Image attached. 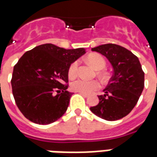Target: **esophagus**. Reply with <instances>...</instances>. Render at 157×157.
<instances>
[{"instance_id": "34e87169", "label": "esophagus", "mask_w": 157, "mask_h": 157, "mask_svg": "<svg viewBox=\"0 0 157 157\" xmlns=\"http://www.w3.org/2000/svg\"><path fill=\"white\" fill-rule=\"evenodd\" d=\"M80 94H82L83 96H84V97H88L89 96V94H85V93H82V92H78Z\"/></svg>"}]
</instances>
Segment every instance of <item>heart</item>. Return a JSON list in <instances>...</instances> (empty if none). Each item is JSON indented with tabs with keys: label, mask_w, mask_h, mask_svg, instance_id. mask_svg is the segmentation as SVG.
Segmentation results:
<instances>
[{
	"label": "heart",
	"mask_w": 157,
	"mask_h": 157,
	"mask_svg": "<svg viewBox=\"0 0 157 157\" xmlns=\"http://www.w3.org/2000/svg\"><path fill=\"white\" fill-rule=\"evenodd\" d=\"M87 61L89 62L90 64L94 67L96 70H102L103 68H105V65H106V62H105L104 57L98 53H92V54L89 55L87 58ZM78 66V61H74L71 63L68 67V71H67L68 77L74 78L76 76ZM100 76L101 78H105V74H101ZM99 86H100V84L96 80L89 81V80L82 79V78L75 80L74 82H72L70 84V88L74 91L85 93V94H90V93L94 91L97 89H99Z\"/></svg>",
	"instance_id": "obj_1"
}]
</instances>
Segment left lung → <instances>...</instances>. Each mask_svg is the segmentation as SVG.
I'll list each match as a JSON object with an SVG mask.
<instances>
[{"instance_id": "left-lung-1", "label": "left lung", "mask_w": 157, "mask_h": 157, "mask_svg": "<svg viewBox=\"0 0 157 157\" xmlns=\"http://www.w3.org/2000/svg\"><path fill=\"white\" fill-rule=\"evenodd\" d=\"M110 62L114 74L99 102L90 110L106 121H117L134 109L144 89L145 74L136 56L123 47L113 43L92 48Z\"/></svg>"}]
</instances>
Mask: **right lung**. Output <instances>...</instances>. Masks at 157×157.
<instances>
[{"mask_svg":"<svg viewBox=\"0 0 157 157\" xmlns=\"http://www.w3.org/2000/svg\"><path fill=\"white\" fill-rule=\"evenodd\" d=\"M84 53L83 48L64 49L46 43L21 57L11 83L15 102L27 120L48 124L63 115L73 94L67 91L68 67Z\"/></svg>","mask_w":157,"mask_h":157,"instance_id":"1","label":"right lung"}]
</instances>
